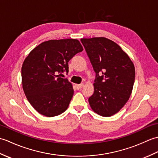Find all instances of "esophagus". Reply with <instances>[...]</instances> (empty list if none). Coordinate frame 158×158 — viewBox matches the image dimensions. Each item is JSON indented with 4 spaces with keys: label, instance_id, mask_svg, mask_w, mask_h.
<instances>
[{
    "label": "esophagus",
    "instance_id": "1",
    "mask_svg": "<svg viewBox=\"0 0 158 158\" xmlns=\"http://www.w3.org/2000/svg\"><path fill=\"white\" fill-rule=\"evenodd\" d=\"M83 85H84V84H83V83H81V84H76L75 87L77 89H81L83 87Z\"/></svg>",
    "mask_w": 158,
    "mask_h": 158
}]
</instances>
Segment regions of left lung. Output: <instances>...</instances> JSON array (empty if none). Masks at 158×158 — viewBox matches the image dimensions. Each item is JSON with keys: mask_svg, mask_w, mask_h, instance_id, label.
Returning <instances> with one entry per match:
<instances>
[{"mask_svg": "<svg viewBox=\"0 0 158 158\" xmlns=\"http://www.w3.org/2000/svg\"><path fill=\"white\" fill-rule=\"evenodd\" d=\"M96 79L94 92L88 99L92 110L103 117L117 113L125 105L132 91L135 69L122 48L105 37L81 39Z\"/></svg>", "mask_w": 158, "mask_h": 158, "instance_id": "8db88e82", "label": "left lung"}]
</instances>
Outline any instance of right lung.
<instances>
[{"label":"right lung","instance_id":"right-lung-1","mask_svg":"<svg viewBox=\"0 0 158 158\" xmlns=\"http://www.w3.org/2000/svg\"><path fill=\"white\" fill-rule=\"evenodd\" d=\"M83 51L77 39L49 40L30 52L22 67L23 92L36 111L46 117L59 115L68 108L74 90L67 79L69 60Z\"/></svg>","mask_w":158,"mask_h":158}]
</instances>
